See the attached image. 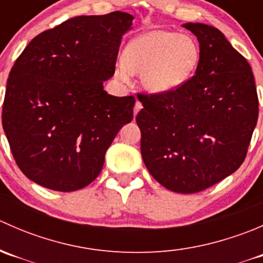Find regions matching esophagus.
<instances>
[{
  "mask_svg": "<svg viewBox=\"0 0 263 263\" xmlns=\"http://www.w3.org/2000/svg\"><path fill=\"white\" fill-rule=\"evenodd\" d=\"M141 108H142V104L139 102V100H136V104H135V108H134V116L135 117L137 116V113H139V110L141 109Z\"/></svg>",
  "mask_w": 263,
  "mask_h": 263,
  "instance_id": "1",
  "label": "esophagus"
}]
</instances>
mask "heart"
<instances>
[{"label": "heart", "instance_id": "heart-1", "mask_svg": "<svg viewBox=\"0 0 263 263\" xmlns=\"http://www.w3.org/2000/svg\"><path fill=\"white\" fill-rule=\"evenodd\" d=\"M200 61L195 39L174 31L154 29L127 44L117 76L127 80L129 73L141 75L142 86L154 94L177 89L184 84Z\"/></svg>", "mask_w": 263, "mask_h": 263}]
</instances>
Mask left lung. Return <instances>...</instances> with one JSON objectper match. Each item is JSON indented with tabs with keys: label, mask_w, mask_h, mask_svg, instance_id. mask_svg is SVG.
I'll use <instances>...</instances> for the list:
<instances>
[{
	"label": "left lung",
	"mask_w": 263,
	"mask_h": 263,
	"mask_svg": "<svg viewBox=\"0 0 263 263\" xmlns=\"http://www.w3.org/2000/svg\"><path fill=\"white\" fill-rule=\"evenodd\" d=\"M200 43L190 80L161 94H139L141 155L161 185L196 193L234 173L245 161L258 118V97L247 60L224 34L183 24Z\"/></svg>",
	"instance_id": "8db88e82"
}]
</instances>
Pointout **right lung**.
Listing matches in <instances>:
<instances>
[{
    "label": "right lung",
    "instance_id": "1",
    "mask_svg": "<svg viewBox=\"0 0 263 263\" xmlns=\"http://www.w3.org/2000/svg\"><path fill=\"white\" fill-rule=\"evenodd\" d=\"M134 16H76L36 35L6 85L2 127L20 171L42 187L72 192L102 171L116 135L134 118L135 98L113 97L122 36Z\"/></svg>",
    "mask_w": 263,
    "mask_h": 263
}]
</instances>
